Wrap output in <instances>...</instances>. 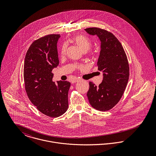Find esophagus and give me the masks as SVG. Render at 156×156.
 <instances>
[{
	"mask_svg": "<svg viewBox=\"0 0 156 156\" xmlns=\"http://www.w3.org/2000/svg\"><path fill=\"white\" fill-rule=\"evenodd\" d=\"M79 80V79L78 77H76L71 80V82H72V83H76V82H78Z\"/></svg>",
	"mask_w": 156,
	"mask_h": 156,
	"instance_id": "34e87169",
	"label": "esophagus"
}]
</instances>
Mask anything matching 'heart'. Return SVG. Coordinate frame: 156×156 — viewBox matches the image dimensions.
<instances>
[{
	"label": "heart",
	"mask_w": 156,
	"mask_h": 156,
	"mask_svg": "<svg viewBox=\"0 0 156 156\" xmlns=\"http://www.w3.org/2000/svg\"><path fill=\"white\" fill-rule=\"evenodd\" d=\"M73 41L80 47L83 51H87L89 50L91 46V42L89 38L84 35H77L73 38ZM67 50V45L66 44L62 46L61 50V55L63 56L65 55Z\"/></svg>",
	"instance_id": "obj_1"
}]
</instances>
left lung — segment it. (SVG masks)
I'll return each instance as SVG.
<instances>
[{
    "instance_id": "1",
    "label": "left lung",
    "mask_w": 156,
    "mask_h": 156,
    "mask_svg": "<svg viewBox=\"0 0 156 156\" xmlns=\"http://www.w3.org/2000/svg\"><path fill=\"white\" fill-rule=\"evenodd\" d=\"M91 35H97L100 41L98 69L103 72L102 82L97 87L89 82L87 97L96 110L111 109L119 101L127 87L129 66L127 56L118 40L107 30L90 27L85 29Z\"/></svg>"
}]
</instances>
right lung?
Returning <instances> with one entry per match:
<instances>
[{"label": "right lung", "instance_id": "obj_1", "mask_svg": "<svg viewBox=\"0 0 156 156\" xmlns=\"http://www.w3.org/2000/svg\"><path fill=\"white\" fill-rule=\"evenodd\" d=\"M60 35L51 34L34 41L27 51L24 63V81L27 95L38 111L56 118L68 108L71 83L53 82L51 71L59 65L57 43Z\"/></svg>", "mask_w": 156, "mask_h": 156}]
</instances>
